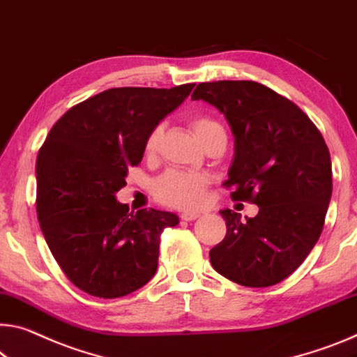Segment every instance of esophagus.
<instances>
[{"mask_svg": "<svg viewBox=\"0 0 357 357\" xmlns=\"http://www.w3.org/2000/svg\"><path fill=\"white\" fill-rule=\"evenodd\" d=\"M199 216H200V213H197V211H185V213L181 214V219H183V220H195Z\"/></svg>", "mask_w": 357, "mask_h": 357, "instance_id": "1", "label": "esophagus"}]
</instances>
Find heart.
<instances>
[{
    "mask_svg": "<svg viewBox=\"0 0 357 357\" xmlns=\"http://www.w3.org/2000/svg\"><path fill=\"white\" fill-rule=\"evenodd\" d=\"M189 126L197 139L205 146L209 139L216 137H225L222 126L209 116H194L190 117ZM163 130L157 126L151 130L144 139V155L154 157L160 149ZM211 178L205 173H189L169 169L163 173L154 183V194L158 200L168 206L179 209H192L200 206L205 200V194Z\"/></svg>",
    "mask_w": 357,
    "mask_h": 357,
    "instance_id": "b5f03b06",
    "label": "heart"
}]
</instances>
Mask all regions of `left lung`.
I'll list each match as a JSON object with an SVG mask.
<instances>
[{"label":"left lung","instance_id":"1","mask_svg":"<svg viewBox=\"0 0 357 357\" xmlns=\"http://www.w3.org/2000/svg\"><path fill=\"white\" fill-rule=\"evenodd\" d=\"M192 100L222 112L235 137L225 188L231 200L259 206L256 218L220 214L225 238L209 251L214 270L236 284H278L318 241L332 195L331 154L310 117L275 90L254 81L202 82Z\"/></svg>","mask_w":357,"mask_h":357}]
</instances>
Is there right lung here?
<instances>
[{
  "label": "right lung",
  "mask_w": 357,
  "mask_h": 357,
  "mask_svg": "<svg viewBox=\"0 0 357 357\" xmlns=\"http://www.w3.org/2000/svg\"><path fill=\"white\" fill-rule=\"evenodd\" d=\"M194 86L105 90L68 109L38 152L43 235L66 278L90 296L123 297L155 275L162 231L179 219L152 208L128 213L116 192L141 163L148 133Z\"/></svg>",
  "instance_id": "add662e5"
}]
</instances>
